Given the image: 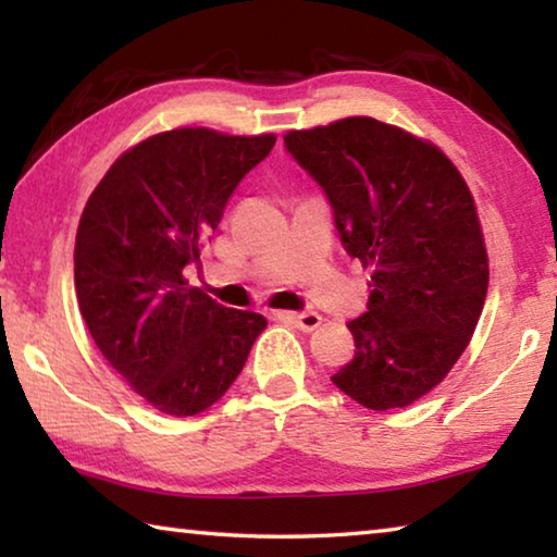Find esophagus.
I'll return each instance as SVG.
<instances>
[{
  "label": "esophagus",
  "mask_w": 557,
  "mask_h": 557,
  "mask_svg": "<svg viewBox=\"0 0 557 557\" xmlns=\"http://www.w3.org/2000/svg\"><path fill=\"white\" fill-rule=\"evenodd\" d=\"M277 320H287L293 322L295 326H299L302 332H312L320 326L322 322V314H317L312 310H305V312H277Z\"/></svg>",
  "instance_id": "obj_1"
}]
</instances>
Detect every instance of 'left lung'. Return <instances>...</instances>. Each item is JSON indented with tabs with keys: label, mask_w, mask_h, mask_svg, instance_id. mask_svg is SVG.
I'll use <instances>...</instances> for the list:
<instances>
[{
	"label": "left lung",
	"mask_w": 557,
	"mask_h": 557,
	"mask_svg": "<svg viewBox=\"0 0 557 557\" xmlns=\"http://www.w3.org/2000/svg\"><path fill=\"white\" fill-rule=\"evenodd\" d=\"M285 148L372 268L367 312L347 324L357 351L332 382L372 411L409 406L451 372L488 293L469 185L436 146L369 116L289 131Z\"/></svg>",
	"instance_id": "8db88e82"
}]
</instances>
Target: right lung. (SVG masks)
Listing matches in <instances>:
<instances>
[{"label": "right lung", "mask_w": 557, "mask_h": 557, "mask_svg": "<svg viewBox=\"0 0 557 557\" xmlns=\"http://www.w3.org/2000/svg\"><path fill=\"white\" fill-rule=\"evenodd\" d=\"M272 146V134L165 131L123 153L84 208L78 310L109 364L171 417L210 409L268 326L188 287L183 268L200 264L227 198Z\"/></svg>", "instance_id": "add662e5"}]
</instances>
